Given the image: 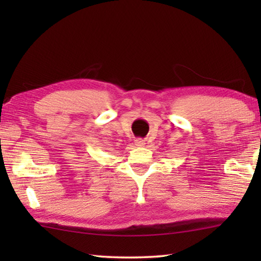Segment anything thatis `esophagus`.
<instances>
[{
    "mask_svg": "<svg viewBox=\"0 0 261 261\" xmlns=\"http://www.w3.org/2000/svg\"><path fill=\"white\" fill-rule=\"evenodd\" d=\"M135 144H136V146H138V147H144L145 146V141L143 139H136Z\"/></svg>",
    "mask_w": 261,
    "mask_h": 261,
    "instance_id": "obj_1",
    "label": "esophagus"
}]
</instances>
